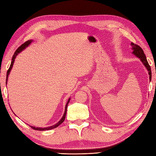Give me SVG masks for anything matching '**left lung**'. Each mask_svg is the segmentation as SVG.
<instances>
[{
  "mask_svg": "<svg viewBox=\"0 0 156 156\" xmlns=\"http://www.w3.org/2000/svg\"><path fill=\"white\" fill-rule=\"evenodd\" d=\"M131 45L132 46V50L133 52L132 54H134L136 57H138V58H140V59L141 60V62L143 63V64L146 67V69L148 71V73H149L150 75V81H151V67L148 63L146 57L144 54L143 49L141 48V47H140L139 45H136L134 43H131Z\"/></svg>",
  "mask_w": 156,
  "mask_h": 156,
  "instance_id": "1",
  "label": "left lung"
}]
</instances>
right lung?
<instances>
[{"label":"right lung","mask_w":156,"mask_h":156,"mask_svg":"<svg viewBox=\"0 0 156 156\" xmlns=\"http://www.w3.org/2000/svg\"><path fill=\"white\" fill-rule=\"evenodd\" d=\"M32 40H31L26 41L25 43H24L23 44H22V45H20V46L19 47V48L16 49V51L14 52V55H13V56H12V62H11L10 66V67H9V70L7 71V73H6V84L7 83V81H8L9 75V73H10V72L11 69H12V68L13 64H14V59H15V58H16V57L17 56V55L19 54V53H20L22 50H24V49L26 48H27V47L28 46V45H29L30 44L32 43ZM70 99H71V98H69V100H68V101H67V102L66 105L65 112H64L63 115V116H62V119H61L58 123L55 124V125H54V126H49V127H46V128H38V127H34V126H30V127H31L32 129H34V130H40V131H44V130H51V129H54V128H56V127H58V126H59V125H60L61 124H62V122H63V121L65 120L66 116V112H67V105H68V103H69V102Z\"/></svg>","instance_id":"obj_1"}]
</instances>
